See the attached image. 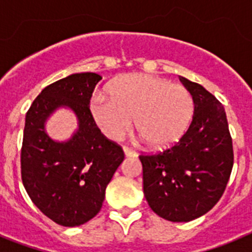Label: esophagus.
Segmentation results:
<instances>
[{"instance_id": "obj_1", "label": "esophagus", "mask_w": 252, "mask_h": 252, "mask_svg": "<svg viewBox=\"0 0 252 252\" xmlns=\"http://www.w3.org/2000/svg\"><path fill=\"white\" fill-rule=\"evenodd\" d=\"M124 153L126 157H136V151L132 150L131 148H127V146H124Z\"/></svg>"}]
</instances>
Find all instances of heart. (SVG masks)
I'll return each mask as SVG.
<instances>
[{
	"label": "heart",
	"mask_w": 252,
	"mask_h": 252,
	"mask_svg": "<svg viewBox=\"0 0 252 252\" xmlns=\"http://www.w3.org/2000/svg\"><path fill=\"white\" fill-rule=\"evenodd\" d=\"M111 97L95 94L90 115L104 136L119 140L132 125L148 145L162 149L183 136L192 121L194 101L184 86L150 74H128L110 87Z\"/></svg>",
	"instance_id": "obj_1"
}]
</instances>
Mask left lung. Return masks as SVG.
Returning a JSON list of instances; mask_svg holds the SVG:
<instances>
[{
	"label": "left lung",
	"instance_id": "obj_1",
	"mask_svg": "<svg viewBox=\"0 0 252 252\" xmlns=\"http://www.w3.org/2000/svg\"><path fill=\"white\" fill-rule=\"evenodd\" d=\"M179 79L194 101L188 130L174 145L139 158L150 208L168 221L188 222L221 199L232 171L233 146L223 104L201 84Z\"/></svg>",
	"mask_w": 252,
	"mask_h": 252
}]
</instances>
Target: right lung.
<instances>
[{
    "mask_svg": "<svg viewBox=\"0 0 252 252\" xmlns=\"http://www.w3.org/2000/svg\"><path fill=\"white\" fill-rule=\"evenodd\" d=\"M102 79L77 73L45 87L26 113L21 148V179L29 197L51 221L81 226L101 211L104 193L125 159L121 146L107 139L90 115V102ZM66 105L80 121L69 142L55 143L43 122L58 106Z\"/></svg>",
    "mask_w": 252,
    "mask_h": 252,
    "instance_id": "right-lung-1",
    "label": "right lung"
}]
</instances>
